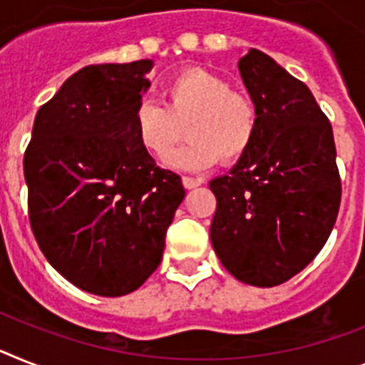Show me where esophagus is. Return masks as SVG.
Returning a JSON list of instances; mask_svg holds the SVG:
<instances>
[{
  "label": "esophagus",
  "mask_w": 365,
  "mask_h": 365,
  "mask_svg": "<svg viewBox=\"0 0 365 365\" xmlns=\"http://www.w3.org/2000/svg\"><path fill=\"white\" fill-rule=\"evenodd\" d=\"M203 180L197 179V177H182V185H185L186 190H192L195 186H200Z\"/></svg>",
  "instance_id": "esophagus-1"
}]
</instances>
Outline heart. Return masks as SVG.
<instances>
[{"mask_svg": "<svg viewBox=\"0 0 365 365\" xmlns=\"http://www.w3.org/2000/svg\"><path fill=\"white\" fill-rule=\"evenodd\" d=\"M188 143L173 158L180 170H205L242 158L254 145L259 110L254 96L230 89L224 78L205 68H185L164 87V104L145 101L135 110V135L156 160H168L182 138Z\"/></svg>", "mask_w": 365, "mask_h": 365, "instance_id": "b5f03b06", "label": "heart"}]
</instances>
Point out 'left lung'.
<instances>
[{"label": "left lung", "mask_w": 365, "mask_h": 365, "mask_svg": "<svg viewBox=\"0 0 365 365\" xmlns=\"http://www.w3.org/2000/svg\"><path fill=\"white\" fill-rule=\"evenodd\" d=\"M239 71L259 128L233 170L210 180V240L239 282L274 287L321 252L338 218L341 180L332 125L308 86L255 48Z\"/></svg>", "instance_id": "1"}]
</instances>
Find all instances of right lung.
<instances>
[{
	"instance_id": "add662e5",
	"label": "right lung",
	"mask_w": 365,
	"mask_h": 365,
	"mask_svg": "<svg viewBox=\"0 0 365 365\" xmlns=\"http://www.w3.org/2000/svg\"><path fill=\"white\" fill-rule=\"evenodd\" d=\"M150 59L89 65L41 106L24 155L29 222L63 278L123 297L160 264L165 231L185 200L135 135Z\"/></svg>"
}]
</instances>
